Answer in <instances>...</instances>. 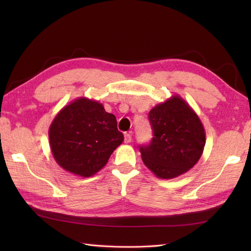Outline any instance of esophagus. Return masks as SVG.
<instances>
[{"label": "esophagus", "instance_id": "esophagus-1", "mask_svg": "<svg viewBox=\"0 0 251 251\" xmlns=\"http://www.w3.org/2000/svg\"><path fill=\"white\" fill-rule=\"evenodd\" d=\"M124 142L125 143H130L131 142V132H126L124 136Z\"/></svg>", "mask_w": 251, "mask_h": 251}]
</instances>
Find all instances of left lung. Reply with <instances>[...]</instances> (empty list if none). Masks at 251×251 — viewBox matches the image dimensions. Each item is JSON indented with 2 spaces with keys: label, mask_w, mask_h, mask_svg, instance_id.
I'll list each match as a JSON object with an SVG mask.
<instances>
[{
  "label": "left lung",
  "mask_w": 251,
  "mask_h": 251,
  "mask_svg": "<svg viewBox=\"0 0 251 251\" xmlns=\"http://www.w3.org/2000/svg\"><path fill=\"white\" fill-rule=\"evenodd\" d=\"M153 138L139 147L142 161L158 178L173 179L188 172L201 158L206 143L199 115L178 95L149 112Z\"/></svg>",
  "instance_id": "1"
}]
</instances>
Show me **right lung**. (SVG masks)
I'll list each match as a JSON object with an SVG mask.
<instances>
[{
    "label": "right lung",
    "mask_w": 251,
    "mask_h": 251,
    "mask_svg": "<svg viewBox=\"0 0 251 251\" xmlns=\"http://www.w3.org/2000/svg\"><path fill=\"white\" fill-rule=\"evenodd\" d=\"M55 161L67 172L87 178L108 163L124 141L115 115L98 101L79 97L58 112L49 130Z\"/></svg>",
    "instance_id": "add662e5"
}]
</instances>
